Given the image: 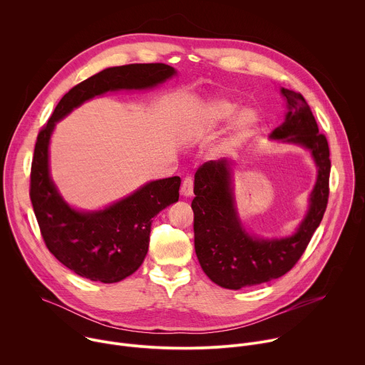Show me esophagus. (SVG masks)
I'll return each instance as SVG.
<instances>
[{"label": "esophagus", "mask_w": 365, "mask_h": 365, "mask_svg": "<svg viewBox=\"0 0 365 365\" xmlns=\"http://www.w3.org/2000/svg\"><path fill=\"white\" fill-rule=\"evenodd\" d=\"M180 192H182L183 196H192V193H193V179L190 176L185 178V180L182 182Z\"/></svg>", "instance_id": "34e87169"}]
</instances>
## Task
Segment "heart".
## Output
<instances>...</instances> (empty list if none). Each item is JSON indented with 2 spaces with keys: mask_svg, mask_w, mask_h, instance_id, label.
<instances>
[{
  "mask_svg": "<svg viewBox=\"0 0 365 365\" xmlns=\"http://www.w3.org/2000/svg\"><path fill=\"white\" fill-rule=\"evenodd\" d=\"M237 111H238V103L230 99H217L210 102L200 111V120H199L200 130L203 131L214 130L222 123H227L228 120H231ZM255 124H257V115L254 111L245 110L241 114H238L232 125L231 144H237L245 137H248L252 133Z\"/></svg>",
  "mask_w": 365,
  "mask_h": 365,
  "instance_id": "heart-1",
  "label": "heart"
}]
</instances>
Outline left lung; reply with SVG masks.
<instances>
[{
    "label": "left lung",
    "mask_w": 365,
    "mask_h": 365,
    "mask_svg": "<svg viewBox=\"0 0 365 365\" xmlns=\"http://www.w3.org/2000/svg\"><path fill=\"white\" fill-rule=\"evenodd\" d=\"M289 113L272 138L310 150L318 178L309 211L296 232L286 238H255L241 225L231 186V163L211 160L195 175V251L205 274L221 287L238 290L284 276L299 262L319 227L329 197V145L302 93L282 88Z\"/></svg>",
    "instance_id": "1"
}]
</instances>
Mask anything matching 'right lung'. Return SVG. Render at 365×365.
Here are the masks:
<instances>
[{"instance_id":"1","label":"right lung","mask_w":365,"mask_h":365,"mask_svg":"<svg viewBox=\"0 0 365 365\" xmlns=\"http://www.w3.org/2000/svg\"><path fill=\"white\" fill-rule=\"evenodd\" d=\"M176 75L165 63H133L103 69L73 86L40 130L30 173V199L46 247L81 277L117 283L133 274L148 251L153 218L178 202L180 178L148 182L106 210L71 207L48 173V141L59 120L85 101L110 91L147 89Z\"/></svg>"}]
</instances>
